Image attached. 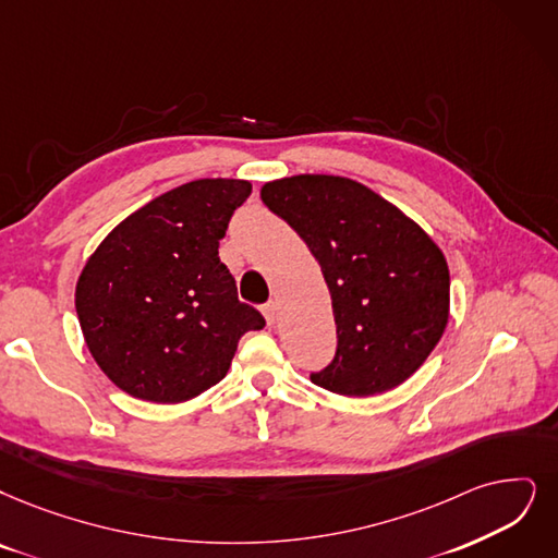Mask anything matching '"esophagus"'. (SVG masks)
I'll list each match as a JSON object with an SVG mask.
<instances>
[{"label": "esophagus", "instance_id": "esophagus-1", "mask_svg": "<svg viewBox=\"0 0 558 558\" xmlns=\"http://www.w3.org/2000/svg\"><path fill=\"white\" fill-rule=\"evenodd\" d=\"M263 316H265L267 325H272V323L277 320V302H275V300L263 304Z\"/></svg>", "mask_w": 558, "mask_h": 558}]
</instances>
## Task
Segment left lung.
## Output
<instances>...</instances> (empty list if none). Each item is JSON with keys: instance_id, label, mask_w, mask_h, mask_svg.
Here are the masks:
<instances>
[{"instance_id": "obj_1", "label": "left lung", "mask_w": 558, "mask_h": 558, "mask_svg": "<svg viewBox=\"0 0 558 558\" xmlns=\"http://www.w3.org/2000/svg\"><path fill=\"white\" fill-rule=\"evenodd\" d=\"M260 198L306 242L331 293L337 352L311 383L341 396L403 385L449 320V265L437 244L350 178H281Z\"/></svg>"}]
</instances>
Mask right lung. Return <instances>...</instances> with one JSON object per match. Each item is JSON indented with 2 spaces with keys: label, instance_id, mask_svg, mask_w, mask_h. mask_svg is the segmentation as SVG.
Masks as SVG:
<instances>
[{
  "label": "right lung",
  "instance_id": "1",
  "mask_svg": "<svg viewBox=\"0 0 558 558\" xmlns=\"http://www.w3.org/2000/svg\"><path fill=\"white\" fill-rule=\"evenodd\" d=\"M252 183L202 178L132 213L86 260L75 308L111 383L150 403H183L227 375L265 318L238 300L219 240Z\"/></svg>",
  "mask_w": 558,
  "mask_h": 558
}]
</instances>
